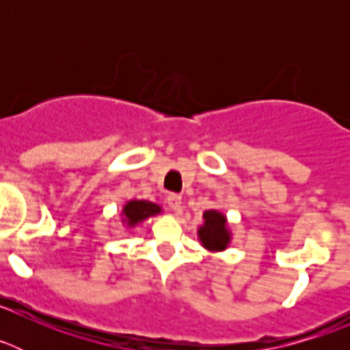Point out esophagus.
<instances>
[{
	"instance_id": "1",
	"label": "esophagus",
	"mask_w": 350,
	"mask_h": 350,
	"mask_svg": "<svg viewBox=\"0 0 350 350\" xmlns=\"http://www.w3.org/2000/svg\"><path fill=\"white\" fill-rule=\"evenodd\" d=\"M166 202H168V206L173 210V212H180V208H182L180 194H170V196L166 198Z\"/></svg>"
}]
</instances>
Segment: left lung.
<instances>
[{
	"label": "left lung",
	"mask_w": 350,
	"mask_h": 350,
	"mask_svg": "<svg viewBox=\"0 0 350 350\" xmlns=\"http://www.w3.org/2000/svg\"><path fill=\"white\" fill-rule=\"evenodd\" d=\"M198 240L210 252H222L230 247L231 231L228 219L219 210H206L203 213V224L198 228Z\"/></svg>",
	"instance_id": "obj_1"
}]
</instances>
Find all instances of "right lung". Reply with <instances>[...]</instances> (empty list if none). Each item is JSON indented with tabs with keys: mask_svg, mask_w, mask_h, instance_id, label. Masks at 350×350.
<instances>
[{
	"mask_svg": "<svg viewBox=\"0 0 350 350\" xmlns=\"http://www.w3.org/2000/svg\"><path fill=\"white\" fill-rule=\"evenodd\" d=\"M161 205L152 202H145V200H129L124 206H122V224L126 228H135L145 219L154 217L157 213H161Z\"/></svg>",
	"mask_w": 350,
	"mask_h": 350,
	"instance_id": "obj_1",
	"label": "right lung"
}]
</instances>
